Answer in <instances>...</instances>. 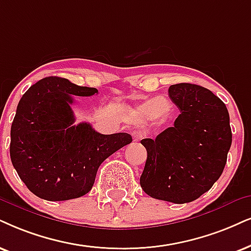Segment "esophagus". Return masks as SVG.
<instances>
[{
  "label": "esophagus",
  "mask_w": 251,
  "mask_h": 251,
  "mask_svg": "<svg viewBox=\"0 0 251 251\" xmlns=\"http://www.w3.org/2000/svg\"><path fill=\"white\" fill-rule=\"evenodd\" d=\"M132 136H133V140L134 141H140L142 138H144V133L141 131H134L132 133Z\"/></svg>",
  "instance_id": "esophagus-1"
}]
</instances>
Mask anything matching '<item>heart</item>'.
Instances as JSON below:
<instances>
[{"instance_id": "obj_1", "label": "heart", "mask_w": 251, "mask_h": 251, "mask_svg": "<svg viewBox=\"0 0 251 251\" xmlns=\"http://www.w3.org/2000/svg\"><path fill=\"white\" fill-rule=\"evenodd\" d=\"M135 112L144 120L154 119L156 123H164L169 118L171 105L167 100H160L157 97H153L139 104L136 106Z\"/></svg>"}]
</instances>
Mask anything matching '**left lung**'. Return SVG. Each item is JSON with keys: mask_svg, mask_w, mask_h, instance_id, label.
Wrapping results in <instances>:
<instances>
[{"mask_svg": "<svg viewBox=\"0 0 251 251\" xmlns=\"http://www.w3.org/2000/svg\"><path fill=\"white\" fill-rule=\"evenodd\" d=\"M168 94L180 113L173 127L141 140L147 160L140 185L151 198L184 204L208 191L223 174L231 145L229 115L201 85L174 84Z\"/></svg>", "mask_w": 251, "mask_h": 251, "instance_id": "left-lung-1", "label": "left lung"}]
</instances>
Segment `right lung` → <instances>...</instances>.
<instances>
[{
  "label": "right lung",
  "mask_w": 251,
  "mask_h": 251,
  "mask_svg": "<svg viewBox=\"0 0 251 251\" xmlns=\"http://www.w3.org/2000/svg\"><path fill=\"white\" fill-rule=\"evenodd\" d=\"M80 87L50 76L31 85L18 103L11 125L10 157L31 192L50 201L84 196L104 160L131 144L128 133L100 134L88 123L74 125V96H93Z\"/></svg>",
  "instance_id": "1"
}]
</instances>
